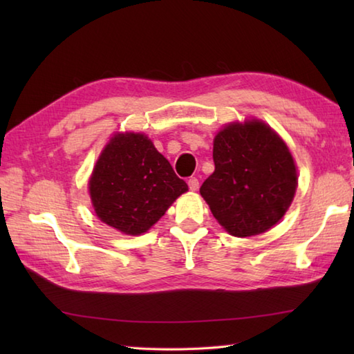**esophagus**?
<instances>
[{
	"label": "esophagus",
	"instance_id": "esophagus-1",
	"mask_svg": "<svg viewBox=\"0 0 354 354\" xmlns=\"http://www.w3.org/2000/svg\"><path fill=\"white\" fill-rule=\"evenodd\" d=\"M189 187H190V190H193V192H196L198 189H199V179L198 178H190L189 179Z\"/></svg>",
	"mask_w": 354,
	"mask_h": 354
}]
</instances>
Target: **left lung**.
<instances>
[{
    "label": "left lung",
    "mask_w": 354,
    "mask_h": 354,
    "mask_svg": "<svg viewBox=\"0 0 354 354\" xmlns=\"http://www.w3.org/2000/svg\"><path fill=\"white\" fill-rule=\"evenodd\" d=\"M214 171L201 187L213 216L230 234H261L288 212L297 169L288 146L265 123L230 124L214 138Z\"/></svg>",
    "instance_id": "obj_1"
}]
</instances>
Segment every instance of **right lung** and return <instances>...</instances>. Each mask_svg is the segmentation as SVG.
<instances>
[{"label": "right lung", "mask_w": 354, "mask_h": 354, "mask_svg": "<svg viewBox=\"0 0 354 354\" xmlns=\"http://www.w3.org/2000/svg\"><path fill=\"white\" fill-rule=\"evenodd\" d=\"M187 190L184 179L142 133L112 137L89 179L99 219L131 236L146 232Z\"/></svg>", "instance_id": "1"}]
</instances>
